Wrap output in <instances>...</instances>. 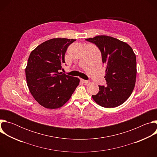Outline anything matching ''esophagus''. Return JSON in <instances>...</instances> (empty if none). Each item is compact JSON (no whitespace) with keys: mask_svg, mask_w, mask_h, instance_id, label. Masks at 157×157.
Masks as SVG:
<instances>
[{"mask_svg":"<svg viewBox=\"0 0 157 157\" xmlns=\"http://www.w3.org/2000/svg\"><path fill=\"white\" fill-rule=\"evenodd\" d=\"M81 81L84 84H87L89 82L88 81H86V80H84V79H81Z\"/></svg>","mask_w":157,"mask_h":157,"instance_id":"1","label":"esophagus"}]
</instances>
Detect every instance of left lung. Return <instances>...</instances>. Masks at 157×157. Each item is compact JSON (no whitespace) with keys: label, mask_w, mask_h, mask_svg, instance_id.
<instances>
[{"label":"left lung","mask_w":157,"mask_h":157,"mask_svg":"<svg viewBox=\"0 0 157 157\" xmlns=\"http://www.w3.org/2000/svg\"><path fill=\"white\" fill-rule=\"evenodd\" d=\"M94 43L106 65L107 86H99V91L93 99L99 105L113 108L122 104L131 95L136 81V56L125 42L106 35L86 39Z\"/></svg>","instance_id":"obj_1"}]
</instances>
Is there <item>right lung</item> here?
I'll use <instances>...</instances> for the list:
<instances>
[{
    "mask_svg": "<svg viewBox=\"0 0 157 157\" xmlns=\"http://www.w3.org/2000/svg\"><path fill=\"white\" fill-rule=\"evenodd\" d=\"M75 41L50 39L39 44L29 56L25 68L27 86L34 99L44 107H62L79 84V78L60 72L67 48Z\"/></svg>",
    "mask_w": 157,
    "mask_h": 157,
    "instance_id": "add662e5",
    "label": "right lung"
}]
</instances>
